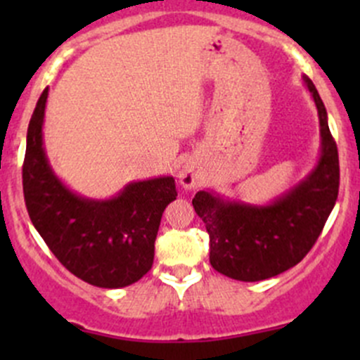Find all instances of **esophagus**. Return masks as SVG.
Listing matches in <instances>:
<instances>
[{"label":"esophagus","instance_id":"obj_1","mask_svg":"<svg viewBox=\"0 0 360 360\" xmlns=\"http://www.w3.org/2000/svg\"><path fill=\"white\" fill-rule=\"evenodd\" d=\"M179 181L186 190H195L197 186H200V176L195 169L191 167H183L179 172Z\"/></svg>","mask_w":360,"mask_h":360}]
</instances>
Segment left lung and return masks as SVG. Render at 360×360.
Wrapping results in <instances>:
<instances>
[{
    "instance_id": "1",
    "label": "left lung",
    "mask_w": 360,
    "mask_h": 360,
    "mask_svg": "<svg viewBox=\"0 0 360 360\" xmlns=\"http://www.w3.org/2000/svg\"><path fill=\"white\" fill-rule=\"evenodd\" d=\"M319 112L321 157L311 172L266 205L198 191L195 212L210 238V264L242 282L271 278L296 266L314 248L335 207L340 188L338 148L328 125V111L310 78L303 76Z\"/></svg>"
}]
</instances>
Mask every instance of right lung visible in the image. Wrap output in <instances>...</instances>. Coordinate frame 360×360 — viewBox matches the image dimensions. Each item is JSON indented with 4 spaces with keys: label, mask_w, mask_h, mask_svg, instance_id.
<instances>
[{
    "label": "right lung",
    "mask_w": 360,
    "mask_h": 360,
    "mask_svg": "<svg viewBox=\"0 0 360 360\" xmlns=\"http://www.w3.org/2000/svg\"><path fill=\"white\" fill-rule=\"evenodd\" d=\"M46 97L49 89L27 129L22 186L29 217L72 275L104 289L134 284L151 270L162 214L177 197L174 177L134 181L108 200L71 191L52 170L43 146Z\"/></svg>",
    "instance_id": "add662e5"
}]
</instances>
